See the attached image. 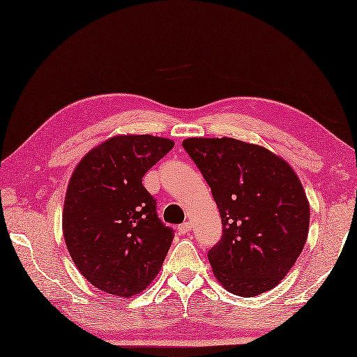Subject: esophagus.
<instances>
[{"instance_id": "1", "label": "esophagus", "mask_w": 357, "mask_h": 357, "mask_svg": "<svg viewBox=\"0 0 357 357\" xmlns=\"http://www.w3.org/2000/svg\"><path fill=\"white\" fill-rule=\"evenodd\" d=\"M178 231H179V234H187V233H190V231H192V224H190V222H184V224H181V225L178 227Z\"/></svg>"}]
</instances>
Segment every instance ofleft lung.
<instances>
[{
    "instance_id": "8db88e82",
    "label": "left lung",
    "mask_w": 357,
    "mask_h": 357,
    "mask_svg": "<svg viewBox=\"0 0 357 357\" xmlns=\"http://www.w3.org/2000/svg\"><path fill=\"white\" fill-rule=\"evenodd\" d=\"M222 219L208 261L225 290L252 298L271 290L305 245L310 206L299 178L270 150L234 138H188Z\"/></svg>"
}]
</instances>
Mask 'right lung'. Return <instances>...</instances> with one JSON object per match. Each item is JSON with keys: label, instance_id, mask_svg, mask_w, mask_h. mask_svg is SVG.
<instances>
[{"label": "right lung", "instance_id": "1", "mask_svg": "<svg viewBox=\"0 0 357 357\" xmlns=\"http://www.w3.org/2000/svg\"><path fill=\"white\" fill-rule=\"evenodd\" d=\"M173 146L151 135L113 136L72 174L63 211L66 245L81 275L105 293L130 298L161 270L174 234L158 218L142 176Z\"/></svg>", "mask_w": 357, "mask_h": 357}]
</instances>
